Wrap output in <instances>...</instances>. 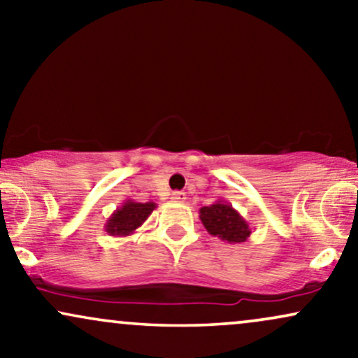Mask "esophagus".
<instances>
[{
  "mask_svg": "<svg viewBox=\"0 0 358 358\" xmlns=\"http://www.w3.org/2000/svg\"><path fill=\"white\" fill-rule=\"evenodd\" d=\"M171 200H173V202H185V200H187V193L185 192H173L171 193Z\"/></svg>",
  "mask_w": 358,
  "mask_h": 358,
  "instance_id": "34e87169",
  "label": "esophagus"
}]
</instances>
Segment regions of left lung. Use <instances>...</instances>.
Segmentation results:
<instances>
[{
    "mask_svg": "<svg viewBox=\"0 0 358 358\" xmlns=\"http://www.w3.org/2000/svg\"><path fill=\"white\" fill-rule=\"evenodd\" d=\"M200 220L210 236L231 242V244L245 242L252 232L244 217L231 203L222 199L208 207L200 208Z\"/></svg>",
    "mask_w": 358,
    "mask_h": 358,
    "instance_id": "8db88e82",
    "label": "left lung"
}]
</instances>
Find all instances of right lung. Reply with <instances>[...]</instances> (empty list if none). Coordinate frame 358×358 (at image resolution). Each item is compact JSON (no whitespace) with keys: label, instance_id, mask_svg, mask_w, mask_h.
<instances>
[{"label":"right lung","instance_id":"1","mask_svg":"<svg viewBox=\"0 0 358 358\" xmlns=\"http://www.w3.org/2000/svg\"><path fill=\"white\" fill-rule=\"evenodd\" d=\"M155 208V202L141 203L127 199L121 207H117L116 210L110 213V217L104 225L106 232L113 237L131 236L138 227H141L143 222L151 215Z\"/></svg>","mask_w":358,"mask_h":358}]
</instances>
